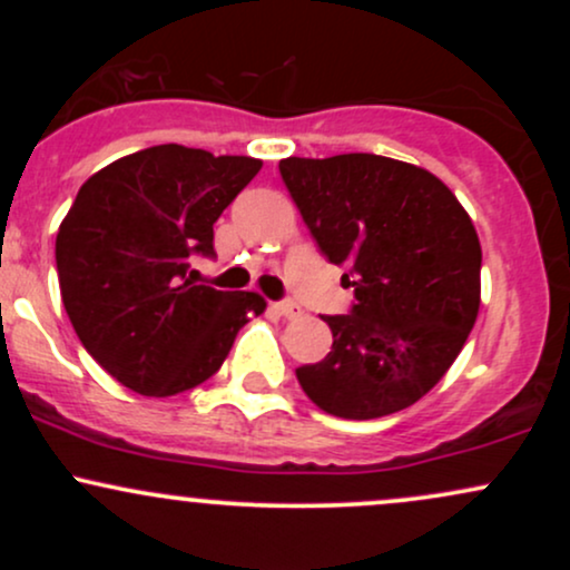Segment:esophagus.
I'll use <instances>...</instances> for the list:
<instances>
[{
    "mask_svg": "<svg viewBox=\"0 0 570 570\" xmlns=\"http://www.w3.org/2000/svg\"><path fill=\"white\" fill-rule=\"evenodd\" d=\"M273 307H276L281 316H289V318L299 316V305L294 303V299H278V303H273Z\"/></svg>",
    "mask_w": 570,
    "mask_h": 570,
    "instance_id": "1",
    "label": "esophagus"
}]
</instances>
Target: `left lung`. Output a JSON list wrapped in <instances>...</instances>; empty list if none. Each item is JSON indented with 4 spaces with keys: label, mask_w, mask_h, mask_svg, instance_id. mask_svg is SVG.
<instances>
[{
    "label": "left lung",
    "mask_w": 570,
    "mask_h": 570,
    "mask_svg": "<svg viewBox=\"0 0 570 570\" xmlns=\"http://www.w3.org/2000/svg\"><path fill=\"white\" fill-rule=\"evenodd\" d=\"M326 263L345 267L353 303L324 316L332 351L297 367L324 412L383 417L429 394L480 311L482 248L463 206L434 174L383 155L278 163Z\"/></svg>",
    "instance_id": "left-lung-1"
}]
</instances>
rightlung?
<instances>
[{"label":"right lung","instance_id":"add662e5","mask_svg":"<svg viewBox=\"0 0 570 570\" xmlns=\"http://www.w3.org/2000/svg\"><path fill=\"white\" fill-rule=\"evenodd\" d=\"M259 168L160 144L80 187L56 235L58 284L85 351L117 383L144 396L195 389L265 311L259 294L193 281V259H214V222Z\"/></svg>","mask_w":570,"mask_h":570}]
</instances>
